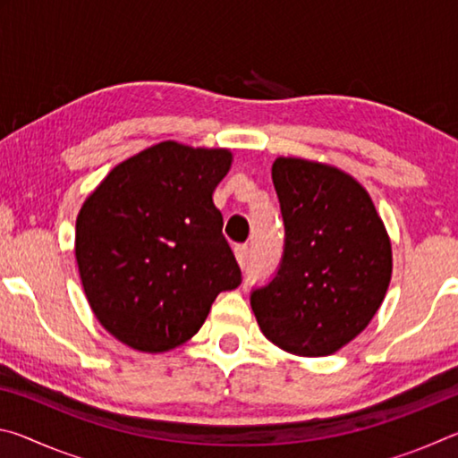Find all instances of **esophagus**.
Returning a JSON list of instances; mask_svg holds the SVG:
<instances>
[{
  "label": "esophagus",
  "mask_w": 458,
  "mask_h": 458,
  "mask_svg": "<svg viewBox=\"0 0 458 458\" xmlns=\"http://www.w3.org/2000/svg\"><path fill=\"white\" fill-rule=\"evenodd\" d=\"M234 257L238 260L240 268H246L248 260H250V250H248V246H236L234 248Z\"/></svg>",
  "instance_id": "34e87169"
}]
</instances>
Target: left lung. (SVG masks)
Instances as JSON below:
<instances>
[{
  "label": "left lung",
  "mask_w": 458,
  "mask_h": 458,
  "mask_svg": "<svg viewBox=\"0 0 458 458\" xmlns=\"http://www.w3.org/2000/svg\"><path fill=\"white\" fill-rule=\"evenodd\" d=\"M284 220L276 276L250 294L265 337L301 358H323L374 319L392 278V244L366 188L339 167L276 157Z\"/></svg>",
  "instance_id": "obj_1"
}]
</instances>
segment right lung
Instances as JSON below:
<instances>
[{
	"mask_svg": "<svg viewBox=\"0 0 458 458\" xmlns=\"http://www.w3.org/2000/svg\"><path fill=\"white\" fill-rule=\"evenodd\" d=\"M230 149L161 141L113 167L76 216L74 254L98 323L164 353L190 341L222 291L240 284L214 190Z\"/></svg>",
	"mask_w": 458,
	"mask_h": 458,
	"instance_id": "right-lung-1",
	"label": "right lung"
}]
</instances>
